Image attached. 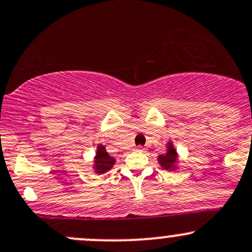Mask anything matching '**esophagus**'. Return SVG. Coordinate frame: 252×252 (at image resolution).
Wrapping results in <instances>:
<instances>
[{
  "mask_svg": "<svg viewBox=\"0 0 252 252\" xmlns=\"http://www.w3.org/2000/svg\"><path fill=\"white\" fill-rule=\"evenodd\" d=\"M136 150H137V151H140V152H145V151H146V148L142 147V146H137V147H136Z\"/></svg>",
  "mask_w": 252,
  "mask_h": 252,
  "instance_id": "1",
  "label": "esophagus"
}]
</instances>
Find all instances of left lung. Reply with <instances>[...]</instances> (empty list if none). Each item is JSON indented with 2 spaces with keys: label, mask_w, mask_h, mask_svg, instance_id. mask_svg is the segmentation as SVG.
<instances>
[{
  "label": "left lung",
  "mask_w": 252,
  "mask_h": 252,
  "mask_svg": "<svg viewBox=\"0 0 252 252\" xmlns=\"http://www.w3.org/2000/svg\"><path fill=\"white\" fill-rule=\"evenodd\" d=\"M179 161V153H177L176 148L174 147L173 142L169 141L166 144V152L164 155L158 156V163L164 170L174 171L177 169Z\"/></svg>",
  "instance_id": "left-lung-1"
}]
</instances>
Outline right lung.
I'll return each instance as SVG.
<instances>
[{
    "instance_id": "obj_1",
    "label": "right lung",
    "mask_w": 252,
    "mask_h": 252,
    "mask_svg": "<svg viewBox=\"0 0 252 252\" xmlns=\"http://www.w3.org/2000/svg\"><path fill=\"white\" fill-rule=\"evenodd\" d=\"M116 159L115 157H111L108 152L106 151V147L102 145H97L96 152H95L94 164H93V169L96 174H104L106 171L111 170L112 166L115 165Z\"/></svg>"
}]
</instances>
